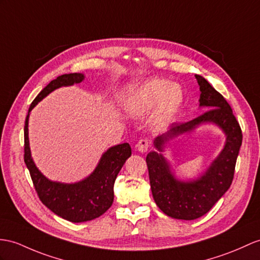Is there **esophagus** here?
Wrapping results in <instances>:
<instances>
[{
  "mask_svg": "<svg viewBox=\"0 0 260 260\" xmlns=\"http://www.w3.org/2000/svg\"><path fill=\"white\" fill-rule=\"evenodd\" d=\"M150 147V142L148 140H145V139H141V140H139V142L136 144V150L141 152V153H145L149 150Z\"/></svg>",
  "mask_w": 260,
  "mask_h": 260,
  "instance_id": "esophagus-1",
  "label": "esophagus"
}]
</instances>
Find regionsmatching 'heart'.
<instances>
[{
    "instance_id": "1",
    "label": "heart",
    "mask_w": 260,
    "mask_h": 260,
    "mask_svg": "<svg viewBox=\"0 0 260 260\" xmlns=\"http://www.w3.org/2000/svg\"><path fill=\"white\" fill-rule=\"evenodd\" d=\"M184 101L185 92L180 85L164 79H151L130 91L124 106L136 116H143L153 108L150 125L161 129L174 121Z\"/></svg>"
}]
</instances>
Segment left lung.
I'll use <instances>...</instances> for the list:
<instances>
[{
	"mask_svg": "<svg viewBox=\"0 0 260 260\" xmlns=\"http://www.w3.org/2000/svg\"><path fill=\"white\" fill-rule=\"evenodd\" d=\"M195 78L201 91L200 107L207 111L188 122L173 123L167 132L157 136L153 141L155 151L149 152L145 160L155 204L168 216L184 220L203 216L230 188L243 140L242 130L229 103L204 77L195 75ZM206 123L217 125L224 132V148L198 179L179 180L162 152L174 138Z\"/></svg>",
	"mask_w": 260,
	"mask_h": 260,
	"instance_id": "8db88e82",
	"label": "left lung"
}]
</instances>
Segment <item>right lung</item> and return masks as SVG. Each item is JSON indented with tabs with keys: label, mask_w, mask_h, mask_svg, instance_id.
<instances>
[{
	"label": "right lung",
	"mask_w": 260,
	"mask_h": 260,
	"mask_svg": "<svg viewBox=\"0 0 260 260\" xmlns=\"http://www.w3.org/2000/svg\"><path fill=\"white\" fill-rule=\"evenodd\" d=\"M84 79V74L74 73L58 76L50 81L30 104L24 126V161L40 200L53 213L73 223L91 220L107 212L113 202V184L117 175L131 155L129 143L113 145L104 152L91 174L75 183L49 180L35 166L28 140L30 111L52 91L60 87L80 84Z\"/></svg>",
	"instance_id": "add662e5"
}]
</instances>
